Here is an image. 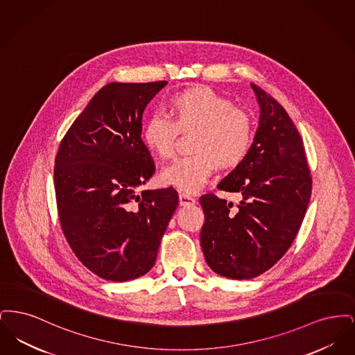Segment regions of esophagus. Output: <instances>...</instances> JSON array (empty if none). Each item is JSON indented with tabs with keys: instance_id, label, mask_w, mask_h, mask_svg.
<instances>
[{
	"instance_id": "esophagus-1",
	"label": "esophagus",
	"mask_w": 355,
	"mask_h": 355,
	"mask_svg": "<svg viewBox=\"0 0 355 355\" xmlns=\"http://www.w3.org/2000/svg\"><path fill=\"white\" fill-rule=\"evenodd\" d=\"M196 203V198L194 197H191V196H189V194H185V193H181L180 194V205L181 206H191V205H194Z\"/></svg>"
}]
</instances>
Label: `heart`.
<instances>
[{"instance_id":"1","label":"heart","mask_w":355,"mask_h":355,"mask_svg":"<svg viewBox=\"0 0 355 355\" xmlns=\"http://www.w3.org/2000/svg\"><path fill=\"white\" fill-rule=\"evenodd\" d=\"M173 119L155 113L142 128L145 146L161 158L174 154L178 129H198L191 152L161 171L159 181L181 191L196 193L206 185L216 169L236 166L253 145V119L229 98L210 87L197 86L170 98Z\"/></svg>"}]
</instances>
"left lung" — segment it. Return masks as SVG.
<instances>
[{"label":"left lung","mask_w":355,"mask_h":355,"mask_svg":"<svg viewBox=\"0 0 355 355\" xmlns=\"http://www.w3.org/2000/svg\"><path fill=\"white\" fill-rule=\"evenodd\" d=\"M261 116L253 145L218 189L239 193L238 205L207 193L201 248L209 268L232 279L269 270L297 236L311 196L304 141L284 106L252 84Z\"/></svg>","instance_id":"1"}]
</instances>
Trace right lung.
<instances>
[{
    "instance_id": "obj_1",
    "label": "right lung",
    "mask_w": 355,
    "mask_h": 355,
    "mask_svg": "<svg viewBox=\"0 0 355 355\" xmlns=\"http://www.w3.org/2000/svg\"><path fill=\"white\" fill-rule=\"evenodd\" d=\"M166 84L105 85L71 123L55 155L64 236L85 266L106 281H130L152 269L178 205L171 186L137 191L155 171L141 138L142 113Z\"/></svg>"
}]
</instances>
